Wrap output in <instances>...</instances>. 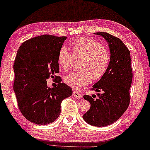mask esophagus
Masks as SVG:
<instances>
[{"mask_svg":"<svg viewBox=\"0 0 150 150\" xmlns=\"http://www.w3.org/2000/svg\"><path fill=\"white\" fill-rule=\"evenodd\" d=\"M73 96L75 97V98H82V95L81 94V93L77 92V91H76L75 90L73 91Z\"/></svg>","mask_w":150,"mask_h":150,"instance_id":"esophagus-1","label":"esophagus"}]
</instances>
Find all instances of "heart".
Instances as JSON below:
<instances>
[{"label": "heart", "instance_id": "b5f03b06", "mask_svg": "<svg viewBox=\"0 0 150 150\" xmlns=\"http://www.w3.org/2000/svg\"><path fill=\"white\" fill-rule=\"evenodd\" d=\"M73 55L65 47L59 50L58 62L64 71H68L72 68L73 57L81 59L79 70L71 73L64 78L66 84L75 89H79L86 86L90 79L97 80L106 72L110 61V53L108 47L99 42L86 37L78 38L71 45Z\"/></svg>", "mask_w": 150, "mask_h": 150}]
</instances>
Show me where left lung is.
<instances>
[{"label": "left lung", "instance_id": "1", "mask_svg": "<svg viewBox=\"0 0 150 150\" xmlns=\"http://www.w3.org/2000/svg\"><path fill=\"white\" fill-rule=\"evenodd\" d=\"M108 42L110 61L106 72L91 88L98 93L84 95L91 104L83 116L85 121L95 127H106L117 121L130 103V89L133 79L130 51L118 38L106 32H96Z\"/></svg>", "mask_w": 150, "mask_h": 150}]
</instances>
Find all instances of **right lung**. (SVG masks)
Returning a JSON list of instances; mask_svg holds the SVG:
<instances>
[{"label":"right lung","instance_id":"obj_1","mask_svg":"<svg viewBox=\"0 0 150 150\" xmlns=\"http://www.w3.org/2000/svg\"><path fill=\"white\" fill-rule=\"evenodd\" d=\"M67 38L40 35L26 40L17 51L13 89L20 111L33 123L48 125L57 120L62 101L73 93L72 89L55 75L59 73V50ZM54 76L59 79L57 87L48 88L46 79Z\"/></svg>","mask_w":150,"mask_h":150}]
</instances>
